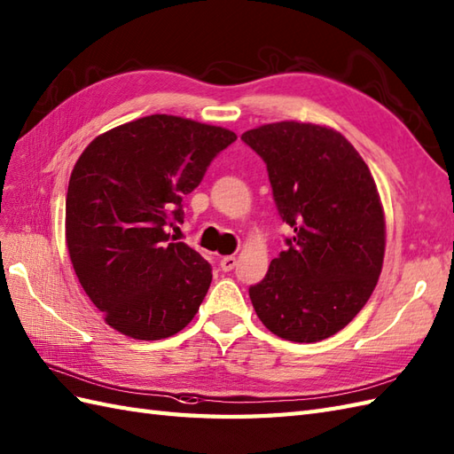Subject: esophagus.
I'll list each match as a JSON object with an SVG mask.
<instances>
[{
  "label": "esophagus",
  "mask_w": 454,
  "mask_h": 454,
  "mask_svg": "<svg viewBox=\"0 0 454 454\" xmlns=\"http://www.w3.org/2000/svg\"><path fill=\"white\" fill-rule=\"evenodd\" d=\"M234 267H236V257L234 255H226V257L220 259V269H223L224 272H230Z\"/></svg>",
  "instance_id": "1"
}]
</instances>
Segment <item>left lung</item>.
<instances>
[{"instance_id": "8db88e82", "label": "left lung", "mask_w": 454, "mask_h": 454, "mask_svg": "<svg viewBox=\"0 0 454 454\" xmlns=\"http://www.w3.org/2000/svg\"><path fill=\"white\" fill-rule=\"evenodd\" d=\"M267 164L286 249L249 286L257 317L292 342L329 339L370 300L385 255V216L370 168L340 133L280 121L241 135Z\"/></svg>"}]
</instances>
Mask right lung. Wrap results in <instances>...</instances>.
Instances as JSON below:
<instances>
[{"label": "right lung", "instance_id": "add662e5", "mask_svg": "<svg viewBox=\"0 0 454 454\" xmlns=\"http://www.w3.org/2000/svg\"><path fill=\"white\" fill-rule=\"evenodd\" d=\"M236 133L154 114L97 137L66 199L69 257L106 323L137 340L179 333L205 300L213 269L168 226Z\"/></svg>", "mask_w": 454, "mask_h": 454}]
</instances>
